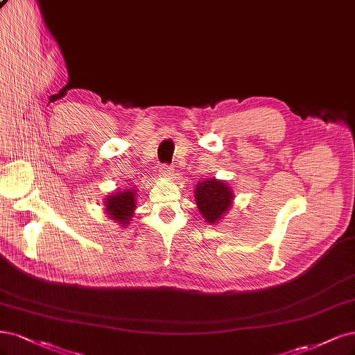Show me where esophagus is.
Returning <instances> with one entry per match:
<instances>
[{"instance_id": "1", "label": "esophagus", "mask_w": 355, "mask_h": 355, "mask_svg": "<svg viewBox=\"0 0 355 355\" xmlns=\"http://www.w3.org/2000/svg\"><path fill=\"white\" fill-rule=\"evenodd\" d=\"M172 167H170L168 164H162L160 166V175H163V176H170L172 175Z\"/></svg>"}]
</instances>
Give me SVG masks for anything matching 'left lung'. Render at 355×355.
<instances>
[{
  "label": "left lung",
  "mask_w": 355,
  "mask_h": 355,
  "mask_svg": "<svg viewBox=\"0 0 355 355\" xmlns=\"http://www.w3.org/2000/svg\"><path fill=\"white\" fill-rule=\"evenodd\" d=\"M195 200L202 217L209 223H216L229 209L234 193L225 182L216 179L198 183L195 189Z\"/></svg>",
  "instance_id": "1"
}]
</instances>
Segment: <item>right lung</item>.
<instances>
[{"label": "right lung", "mask_w": 355, "mask_h": 355, "mask_svg": "<svg viewBox=\"0 0 355 355\" xmlns=\"http://www.w3.org/2000/svg\"><path fill=\"white\" fill-rule=\"evenodd\" d=\"M104 210L113 220H117L119 223H123L125 226L130 222L133 210H135V192L126 189L123 192H117L113 197H108Z\"/></svg>", "instance_id": "obj_1"}]
</instances>
